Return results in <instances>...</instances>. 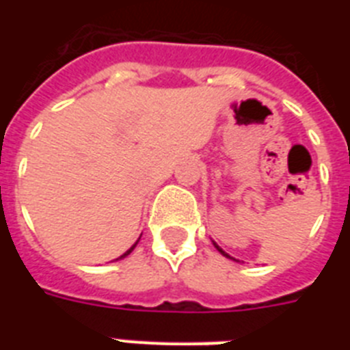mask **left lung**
<instances>
[{
    "label": "left lung",
    "mask_w": 350,
    "mask_h": 350,
    "mask_svg": "<svg viewBox=\"0 0 350 350\" xmlns=\"http://www.w3.org/2000/svg\"><path fill=\"white\" fill-rule=\"evenodd\" d=\"M214 247H216V249H218V250H219V252H221V254H224V256H225V258H230V256H229V254H227V252H225V250H224V249H221V247H219V245H216V243H214ZM230 260H234V258H230Z\"/></svg>",
    "instance_id": "obj_1"
}]
</instances>
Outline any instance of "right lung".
<instances>
[{
    "label": "right lung",
    "instance_id": "obj_1",
    "mask_svg": "<svg viewBox=\"0 0 350 350\" xmlns=\"http://www.w3.org/2000/svg\"><path fill=\"white\" fill-rule=\"evenodd\" d=\"M137 241H139V239H137ZM137 241H136V243H134V245H132V247H131V249H129V250H126V252H125V254H121V256H120V258H118V260H121V258H125V256H129V254H131V252H132V250H134V247H136V245H137Z\"/></svg>",
    "mask_w": 350,
    "mask_h": 350
}]
</instances>
